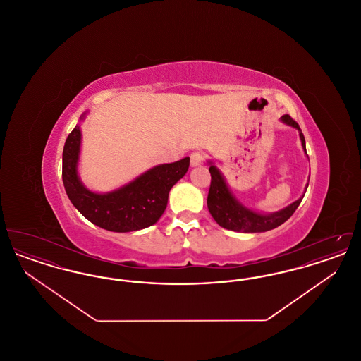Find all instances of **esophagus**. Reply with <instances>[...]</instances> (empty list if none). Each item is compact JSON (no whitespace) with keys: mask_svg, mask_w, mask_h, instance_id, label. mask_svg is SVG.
Wrapping results in <instances>:
<instances>
[{"mask_svg":"<svg viewBox=\"0 0 361 361\" xmlns=\"http://www.w3.org/2000/svg\"><path fill=\"white\" fill-rule=\"evenodd\" d=\"M203 161H204V154L202 152H195L190 154V165L192 166L200 165V164H203Z\"/></svg>","mask_w":361,"mask_h":361,"instance_id":"34e87169","label":"esophagus"}]
</instances>
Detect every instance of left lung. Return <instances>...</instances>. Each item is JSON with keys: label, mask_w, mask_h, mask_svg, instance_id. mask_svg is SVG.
I'll list each match as a JSON object with an SVG mask.
<instances>
[{"label": "left lung", "mask_w": 361, "mask_h": 361, "mask_svg": "<svg viewBox=\"0 0 361 361\" xmlns=\"http://www.w3.org/2000/svg\"><path fill=\"white\" fill-rule=\"evenodd\" d=\"M281 121L288 126L295 127L299 131L302 146L306 152V140L299 124L293 121L290 115L281 116ZM208 171L211 173V184H209L208 197H207V206L215 222L227 230L240 231V233H261V231L276 228L277 226L284 224L287 219L291 218L292 214L296 211V208L299 207L303 199L300 197L299 200L292 203L291 206L286 207L279 212L268 214V215L257 214L240 206V203L234 199V196L231 195V192L228 190L224 183L222 174L214 165H211Z\"/></svg>", "instance_id": "8db88e82"}]
</instances>
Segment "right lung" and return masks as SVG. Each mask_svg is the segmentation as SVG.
<instances>
[{
    "label": "right lung",
    "instance_id": "right-lung-1",
    "mask_svg": "<svg viewBox=\"0 0 361 361\" xmlns=\"http://www.w3.org/2000/svg\"><path fill=\"white\" fill-rule=\"evenodd\" d=\"M81 131L75 126L65 142L62 180L70 202L87 221L115 233L137 231L154 224L164 214L173 185L184 177L189 157L172 164L158 165L137 180L111 193H94L77 176Z\"/></svg>",
    "mask_w": 361,
    "mask_h": 361
}]
</instances>
